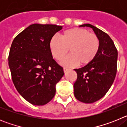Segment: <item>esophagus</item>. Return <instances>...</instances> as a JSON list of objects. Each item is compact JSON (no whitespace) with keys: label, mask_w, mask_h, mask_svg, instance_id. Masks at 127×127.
<instances>
[{"label":"esophagus","mask_w":127,"mask_h":127,"mask_svg":"<svg viewBox=\"0 0 127 127\" xmlns=\"http://www.w3.org/2000/svg\"><path fill=\"white\" fill-rule=\"evenodd\" d=\"M69 70H70V69H68V68H66V67H64V71L65 73L67 72Z\"/></svg>","instance_id":"esophagus-1"}]
</instances>
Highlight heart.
Segmentation results:
<instances>
[{
  "label": "heart",
  "mask_w": 127,
  "mask_h": 127,
  "mask_svg": "<svg viewBox=\"0 0 127 127\" xmlns=\"http://www.w3.org/2000/svg\"><path fill=\"white\" fill-rule=\"evenodd\" d=\"M53 57L57 60L64 58L61 64L67 67L89 64L96 57L100 49V40L95 33H89L88 30L81 28L68 29L63 32L60 39L53 36L49 43Z\"/></svg>",
  "instance_id": "1"
}]
</instances>
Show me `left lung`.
I'll list each match as a JSON object with an SVG mask.
<instances>
[{"label": "left lung", "mask_w": 127, "mask_h": 127, "mask_svg": "<svg viewBox=\"0 0 127 127\" xmlns=\"http://www.w3.org/2000/svg\"><path fill=\"white\" fill-rule=\"evenodd\" d=\"M79 27L92 28L100 40L95 59L85 67L74 69L77 75L74 84L75 97L91 104L102 98L113 85L117 71L118 51L113 40L102 30L89 23Z\"/></svg>", "instance_id": "left-lung-1"}]
</instances>
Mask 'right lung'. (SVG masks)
<instances>
[{
	"mask_svg": "<svg viewBox=\"0 0 127 127\" xmlns=\"http://www.w3.org/2000/svg\"><path fill=\"white\" fill-rule=\"evenodd\" d=\"M62 27L30 25L12 42L8 61L13 83L19 94L33 105H43L51 100L56 84L64 75L49 46L51 38Z\"/></svg>",
	"mask_w": 127,
	"mask_h": 127,
	"instance_id": "add662e5",
	"label": "right lung"
}]
</instances>
